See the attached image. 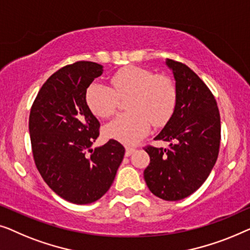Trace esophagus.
Returning a JSON list of instances; mask_svg holds the SVG:
<instances>
[{"label":"esophagus","instance_id":"esophagus-1","mask_svg":"<svg viewBox=\"0 0 250 250\" xmlns=\"http://www.w3.org/2000/svg\"><path fill=\"white\" fill-rule=\"evenodd\" d=\"M135 152H136V148H133V147H125V156H130Z\"/></svg>","mask_w":250,"mask_h":250}]
</instances>
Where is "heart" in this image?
I'll return each mask as SVG.
<instances>
[{"instance_id":"b5f03b06","label":"heart","mask_w":250,"mask_h":250,"mask_svg":"<svg viewBox=\"0 0 250 250\" xmlns=\"http://www.w3.org/2000/svg\"><path fill=\"white\" fill-rule=\"evenodd\" d=\"M111 87L94 83L86 91L91 113L108 118L117 110L118 97H128L126 110L105 125L104 135L124 144H136L150 130V125H164L174 111L177 91L167 76L154 75L148 69L128 65L111 77Z\"/></svg>"}]
</instances>
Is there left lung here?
I'll list each match as a JSON object with an SVG mask.
<instances>
[{
	"label": "left lung",
	"mask_w": 250,
	"mask_h": 250,
	"mask_svg": "<svg viewBox=\"0 0 250 250\" xmlns=\"http://www.w3.org/2000/svg\"><path fill=\"white\" fill-rule=\"evenodd\" d=\"M175 80L174 111L155 140L168 148L148 146L150 163L144 171L146 185L164 200L184 199L208 177L217 160L221 139L220 112L213 94L184 63L167 59Z\"/></svg>",
	"instance_id": "8db88e82"
}]
</instances>
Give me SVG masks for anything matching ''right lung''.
<instances>
[{
  "mask_svg": "<svg viewBox=\"0 0 250 250\" xmlns=\"http://www.w3.org/2000/svg\"><path fill=\"white\" fill-rule=\"evenodd\" d=\"M102 73L103 65L89 61L63 66L42 86L29 115L37 170L56 195L79 205L96 202L110 189L125 156V147L114 139L90 149L100 122L86 91Z\"/></svg>",
  "mask_w": 250,
  "mask_h": 250,
  "instance_id": "obj_1",
  "label": "right lung"
}]
</instances>
